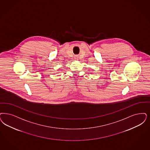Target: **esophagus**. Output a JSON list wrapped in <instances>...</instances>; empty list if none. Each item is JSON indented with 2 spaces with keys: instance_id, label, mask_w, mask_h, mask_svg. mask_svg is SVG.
Masks as SVG:
<instances>
[{
  "instance_id": "obj_1",
  "label": "esophagus",
  "mask_w": 150,
  "mask_h": 150,
  "mask_svg": "<svg viewBox=\"0 0 150 150\" xmlns=\"http://www.w3.org/2000/svg\"><path fill=\"white\" fill-rule=\"evenodd\" d=\"M74 58H75V59H77V57H74Z\"/></svg>"
}]
</instances>
